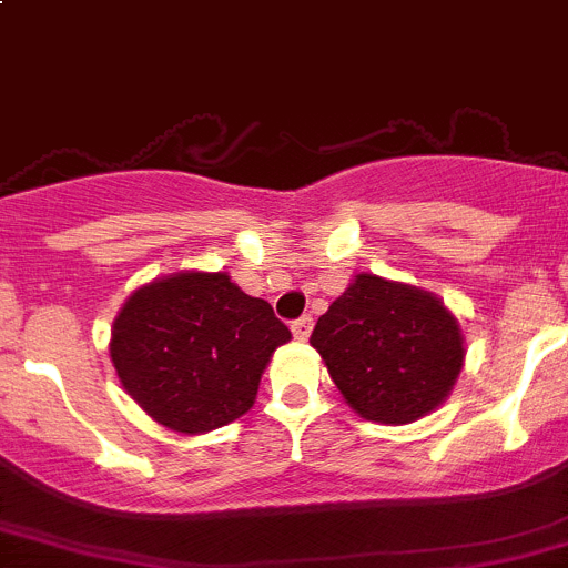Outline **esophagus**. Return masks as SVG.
Here are the masks:
<instances>
[{
	"mask_svg": "<svg viewBox=\"0 0 568 568\" xmlns=\"http://www.w3.org/2000/svg\"><path fill=\"white\" fill-rule=\"evenodd\" d=\"M310 332H312V317L310 315H304V317H298V321H293L295 339H306V337H310Z\"/></svg>",
	"mask_w": 568,
	"mask_h": 568,
	"instance_id": "34e87169",
	"label": "esophagus"
}]
</instances>
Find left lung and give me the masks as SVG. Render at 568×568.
I'll return each instance as SVG.
<instances>
[{"mask_svg": "<svg viewBox=\"0 0 568 568\" xmlns=\"http://www.w3.org/2000/svg\"><path fill=\"white\" fill-rule=\"evenodd\" d=\"M310 343L345 402L379 424L435 409L466 356L460 326L435 295L368 273L321 315Z\"/></svg>", "mask_w": 568, "mask_h": 568, "instance_id": "8db88e82", "label": "left lung"}]
</instances>
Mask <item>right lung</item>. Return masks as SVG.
I'll list each match as a JSON object with an SVG mask.
<instances>
[{"mask_svg": "<svg viewBox=\"0 0 568 568\" xmlns=\"http://www.w3.org/2000/svg\"><path fill=\"white\" fill-rule=\"evenodd\" d=\"M287 339L273 306L225 273H178L125 301L113 321L111 359L144 413L197 435L253 407L262 371Z\"/></svg>", "mask_w": 568, "mask_h": 568, "instance_id": "1", "label": "right lung"}]
</instances>
